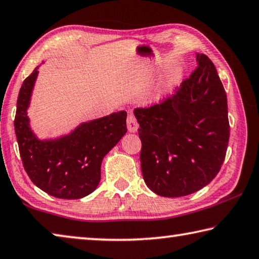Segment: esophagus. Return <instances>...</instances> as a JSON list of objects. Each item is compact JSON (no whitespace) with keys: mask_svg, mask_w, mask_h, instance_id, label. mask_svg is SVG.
Returning <instances> with one entry per match:
<instances>
[{"mask_svg":"<svg viewBox=\"0 0 259 259\" xmlns=\"http://www.w3.org/2000/svg\"><path fill=\"white\" fill-rule=\"evenodd\" d=\"M138 128H139L138 120L135 119L133 114H128V117H127V130H128V132L135 133L138 131Z\"/></svg>","mask_w":259,"mask_h":259,"instance_id":"esophagus-1","label":"esophagus"}]
</instances>
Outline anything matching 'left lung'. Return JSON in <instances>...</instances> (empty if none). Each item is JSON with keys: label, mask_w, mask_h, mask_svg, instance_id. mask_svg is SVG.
<instances>
[{"label": "left lung", "mask_w": 259, "mask_h": 259, "mask_svg": "<svg viewBox=\"0 0 259 259\" xmlns=\"http://www.w3.org/2000/svg\"><path fill=\"white\" fill-rule=\"evenodd\" d=\"M196 63L176 94L134 110L143 179L159 196L180 197L202 189L225 159L230 139L226 93L211 59L196 54Z\"/></svg>", "instance_id": "obj_1"}]
</instances>
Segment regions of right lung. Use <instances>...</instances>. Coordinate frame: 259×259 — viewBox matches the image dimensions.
<instances>
[{"label": "right lung", "instance_id": "right-lung-1", "mask_svg": "<svg viewBox=\"0 0 259 259\" xmlns=\"http://www.w3.org/2000/svg\"><path fill=\"white\" fill-rule=\"evenodd\" d=\"M37 74L39 66L24 80L17 100L15 132L24 168L47 194L64 200L82 198L97 188L102 160L127 132V112L81 122L58 138H37L27 116Z\"/></svg>", "mask_w": 259, "mask_h": 259}]
</instances>
